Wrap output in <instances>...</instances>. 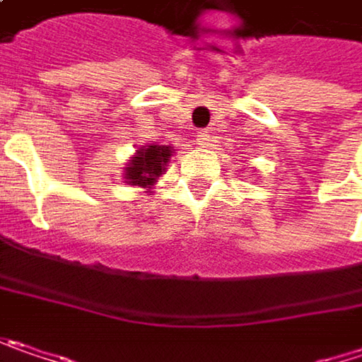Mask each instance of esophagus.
Instances as JSON below:
<instances>
[{
	"label": "esophagus",
	"instance_id": "34e87169",
	"mask_svg": "<svg viewBox=\"0 0 362 362\" xmlns=\"http://www.w3.org/2000/svg\"><path fill=\"white\" fill-rule=\"evenodd\" d=\"M197 141H199V145H206V143L211 141V137H209L206 133H199V135H197Z\"/></svg>",
	"mask_w": 362,
	"mask_h": 362
}]
</instances>
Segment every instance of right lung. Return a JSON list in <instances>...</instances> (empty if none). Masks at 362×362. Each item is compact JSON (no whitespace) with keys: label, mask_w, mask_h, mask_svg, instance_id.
Returning a JSON list of instances; mask_svg holds the SVG:
<instances>
[{"label":"right lung","mask_w":362,"mask_h":362,"mask_svg":"<svg viewBox=\"0 0 362 362\" xmlns=\"http://www.w3.org/2000/svg\"><path fill=\"white\" fill-rule=\"evenodd\" d=\"M172 153L174 149L170 145H158V143L141 145L137 147L135 156L127 161L124 182L129 186H139L145 188V192H151V188L165 174Z\"/></svg>","instance_id":"1"}]
</instances>
